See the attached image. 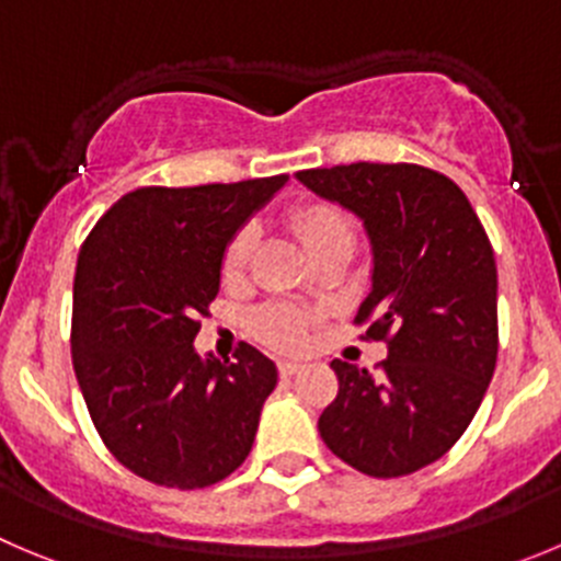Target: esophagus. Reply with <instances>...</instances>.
Instances as JSON below:
<instances>
[{
	"mask_svg": "<svg viewBox=\"0 0 561 561\" xmlns=\"http://www.w3.org/2000/svg\"><path fill=\"white\" fill-rule=\"evenodd\" d=\"M300 369H302V364H297V360H280V364H277L280 377H291V375H297Z\"/></svg>",
	"mask_w": 561,
	"mask_h": 561,
	"instance_id": "34e87169",
	"label": "esophagus"
}]
</instances>
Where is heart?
<instances>
[{"label": "heart", "instance_id": "heart-1", "mask_svg": "<svg viewBox=\"0 0 561 561\" xmlns=\"http://www.w3.org/2000/svg\"><path fill=\"white\" fill-rule=\"evenodd\" d=\"M289 222L300 233L302 244L311 250V255L322 253L324 248L339 242H352V222L346 220L339 206L328 201H302L289 211ZM255 231L250 226L239 228L228 242L226 255H222V272L226 277H239L248 266L250 253H253ZM253 333L264 344L275 350L295 352L306 346L308 341V319L297 308L289 306H266L253 313Z\"/></svg>", "mask_w": 561, "mask_h": 561}]
</instances>
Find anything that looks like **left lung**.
Returning a JSON list of instances; mask_svg holds the SVG:
<instances>
[{
    "mask_svg": "<svg viewBox=\"0 0 561 561\" xmlns=\"http://www.w3.org/2000/svg\"><path fill=\"white\" fill-rule=\"evenodd\" d=\"M297 179L364 220L375 270L355 324L388 344L375 375L330 364L339 393L319 415V435L366 477H408L460 440L493 380V248L466 192L437 170L352 162Z\"/></svg>",
    "mask_w": 561,
    "mask_h": 561,
    "instance_id": "8db88e82",
    "label": "left lung"
}]
</instances>
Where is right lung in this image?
<instances>
[{
    "instance_id": "add662e5",
    "label": "right lung",
    "mask_w": 561,
    "mask_h": 561,
    "mask_svg": "<svg viewBox=\"0 0 561 561\" xmlns=\"http://www.w3.org/2000/svg\"><path fill=\"white\" fill-rule=\"evenodd\" d=\"M286 181L140 186L79 250L73 371L106 449L148 482L209 488L253 449L275 364L250 344L204 360L192 341L220 291L226 244Z\"/></svg>"
}]
</instances>
